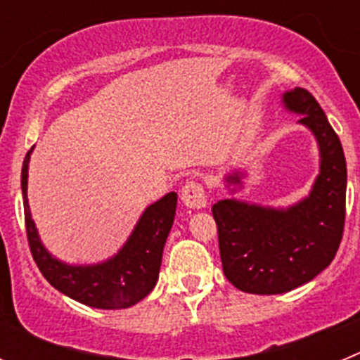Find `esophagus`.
<instances>
[{
  "mask_svg": "<svg viewBox=\"0 0 360 360\" xmlns=\"http://www.w3.org/2000/svg\"><path fill=\"white\" fill-rule=\"evenodd\" d=\"M182 202L189 209H203L207 205V193L202 184L187 182L182 187Z\"/></svg>",
  "mask_w": 360,
  "mask_h": 360,
  "instance_id": "obj_1",
  "label": "esophagus"
}]
</instances>
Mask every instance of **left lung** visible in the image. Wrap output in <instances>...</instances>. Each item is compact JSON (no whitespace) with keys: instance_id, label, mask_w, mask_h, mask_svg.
I'll return each instance as SVG.
<instances>
[{"instance_id":"8db88e82","label":"left lung","mask_w":360,"mask_h":360,"mask_svg":"<svg viewBox=\"0 0 360 360\" xmlns=\"http://www.w3.org/2000/svg\"><path fill=\"white\" fill-rule=\"evenodd\" d=\"M285 108L299 113L319 144L321 171L310 195L288 209L219 200L212 205L219 257L229 281L247 294H285L323 272L341 245L346 216V160L341 141L314 95L294 88ZM240 173L229 184H241Z\"/></svg>"}]
</instances>
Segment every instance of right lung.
Masks as SVG:
<instances>
[{
  "label": "right lung",
  "instance_id": "1",
  "mask_svg": "<svg viewBox=\"0 0 360 360\" xmlns=\"http://www.w3.org/2000/svg\"><path fill=\"white\" fill-rule=\"evenodd\" d=\"M30 153L32 149L27 153L21 169L25 225L32 257L44 279L86 307L117 310L142 301L158 281L162 252L176 212V193H167L146 209L129 240L111 259L98 265H66L44 249L32 219L27 198Z\"/></svg>",
  "mask_w": 360,
  "mask_h": 360
}]
</instances>
